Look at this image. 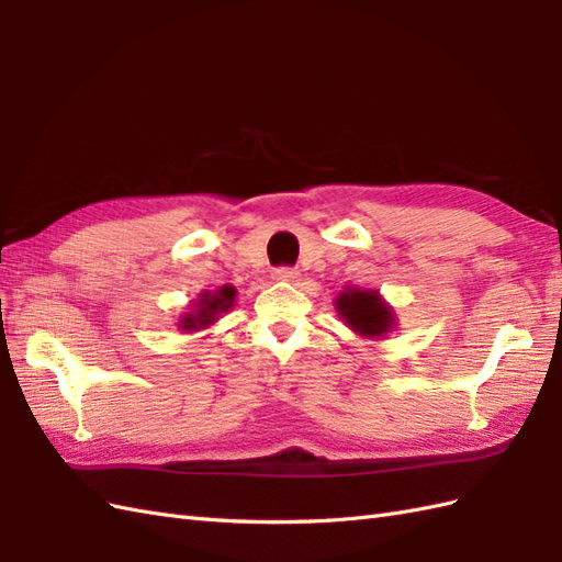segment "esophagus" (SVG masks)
<instances>
[{"mask_svg": "<svg viewBox=\"0 0 562 562\" xmlns=\"http://www.w3.org/2000/svg\"><path fill=\"white\" fill-rule=\"evenodd\" d=\"M271 277H274L277 281H295L300 277V271L293 267H274Z\"/></svg>", "mask_w": 562, "mask_h": 562, "instance_id": "obj_1", "label": "esophagus"}]
</instances>
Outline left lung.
<instances>
[{"instance_id": "obj_1", "label": "left lung", "mask_w": 562, "mask_h": 562, "mask_svg": "<svg viewBox=\"0 0 562 562\" xmlns=\"http://www.w3.org/2000/svg\"><path fill=\"white\" fill-rule=\"evenodd\" d=\"M337 310L356 333L366 337H380L394 323L391 310L380 300L378 291H356V288H351V291L337 297Z\"/></svg>"}]
</instances>
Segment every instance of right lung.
<instances>
[{"mask_svg":"<svg viewBox=\"0 0 562 562\" xmlns=\"http://www.w3.org/2000/svg\"><path fill=\"white\" fill-rule=\"evenodd\" d=\"M234 295L236 293H234L232 285L220 288V291L213 293V295L206 293V295L201 297V302H199V310L194 314H187L182 318L180 328L182 330H196V328H203V326H211L217 314H223V312H227L232 307Z\"/></svg>","mask_w":562,"mask_h":562,"instance_id":"1","label":"right lung"}]
</instances>
